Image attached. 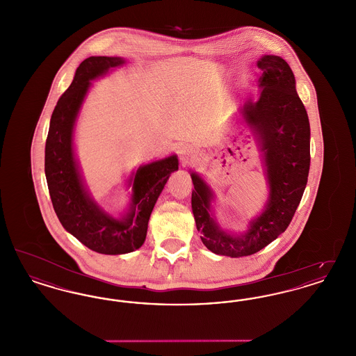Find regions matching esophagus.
<instances>
[{"label": "esophagus", "mask_w": 356, "mask_h": 356, "mask_svg": "<svg viewBox=\"0 0 356 356\" xmlns=\"http://www.w3.org/2000/svg\"><path fill=\"white\" fill-rule=\"evenodd\" d=\"M197 154H199L197 149L193 148L192 145H183L179 149V157H180L181 163H184V164L192 163L197 157Z\"/></svg>", "instance_id": "obj_1"}]
</instances>
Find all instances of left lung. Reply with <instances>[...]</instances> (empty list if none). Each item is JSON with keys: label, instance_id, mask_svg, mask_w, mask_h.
I'll list each match as a JSON object with an SVG mask.
<instances>
[{"label": "left lung", "instance_id": "1", "mask_svg": "<svg viewBox=\"0 0 356 356\" xmlns=\"http://www.w3.org/2000/svg\"><path fill=\"white\" fill-rule=\"evenodd\" d=\"M260 96L244 104L243 118L254 131L270 186L264 211L243 235L222 231L211 213L213 193L191 173L192 212L204 245L213 254L240 257L259 252L287 229L302 200L309 172V121L286 60L266 54L257 61Z\"/></svg>", "mask_w": 356, "mask_h": 356}]
</instances>
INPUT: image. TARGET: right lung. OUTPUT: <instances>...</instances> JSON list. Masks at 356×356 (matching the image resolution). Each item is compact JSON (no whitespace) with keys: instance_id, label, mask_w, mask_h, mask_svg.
Masks as SVG:
<instances>
[{"instance_id":"1","label":"right lung","mask_w":356,"mask_h":356,"mask_svg":"<svg viewBox=\"0 0 356 356\" xmlns=\"http://www.w3.org/2000/svg\"><path fill=\"white\" fill-rule=\"evenodd\" d=\"M125 63L121 57L92 56L76 70L74 79L51 113L45 144V176L54 212L63 227L89 250L121 254L138 250L147 236L148 221L170 173L179 170L176 154L136 170L129 212L116 219L89 196L73 151V129L92 80Z\"/></svg>"}]
</instances>
